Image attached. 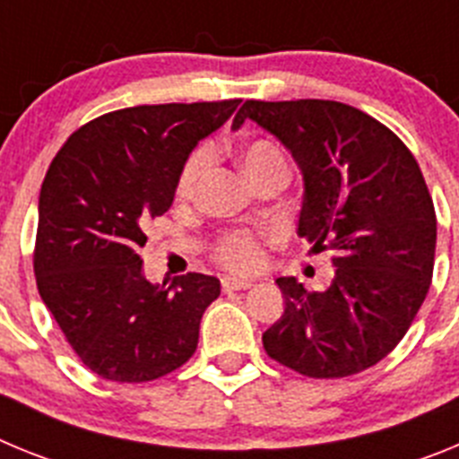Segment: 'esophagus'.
<instances>
[{"instance_id": "esophagus-1", "label": "esophagus", "mask_w": 459, "mask_h": 459, "mask_svg": "<svg viewBox=\"0 0 459 459\" xmlns=\"http://www.w3.org/2000/svg\"><path fill=\"white\" fill-rule=\"evenodd\" d=\"M253 285L250 280L243 278H222V291H238V290H248Z\"/></svg>"}]
</instances>
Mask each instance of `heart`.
I'll return each instance as SVG.
<instances>
[{
	"label": "heart",
	"mask_w": 459,
	"mask_h": 459,
	"mask_svg": "<svg viewBox=\"0 0 459 459\" xmlns=\"http://www.w3.org/2000/svg\"><path fill=\"white\" fill-rule=\"evenodd\" d=\"M211 153L206 147L195 149L188 156L179 172V181H177V193L181 197H193L197 186L204 179L206 169H209ZM238 163H241L243 172L253 184L262 181L271 174H290V165L282 153V149L271 140H250L238 149ZM216 259L227 269L246 273V271L257 269L262 262V243L253 232L246 230H234V232H225L216 241Z\"/></svg>",
	"instance_id": "obj_1"
}]
</instances>
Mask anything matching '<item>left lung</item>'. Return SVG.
Listing matches in <instances>:
<instances>
[{"instance_id":"obj_1","label":"left lung","mask_w":459,"mask_h":459,"mask_svg":"<svg viewBox=\"0 0 459 459\" xmlns=\"http://www.w3.org/2000/svg\"><path fill=\"white\" fill-rule=\"evenodd\" d=\"M246 119L273 133L303 174L299 237L331 253L324 291L278 278L282 317L266 354L312 379H340L395 350L432 282L437 216L413 153L391 128L338 100H246Z\"/></svg>"}]
</instances>
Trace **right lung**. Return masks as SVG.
Instances as JSON below:
<instances>
[{
    "mask_svg": "<svg viewBox=\"0 0 459 459\" xmlns=\"http://www.w3.org/2000/svg\"><path fill=\"white\" fill-rule=\"evenodd\" d=\"M241 100L137 105L73 133L52 158L39 197V294L84 366L119 384L181 368L221 294L213 275L169 287L142 273L144 227L172 206L186 158Z\"/></svg>",
    "mask_w": 459,
    "mask_h": 459,
    "instance_id": "1",
    "label": "right lung"
}]
</instances>
